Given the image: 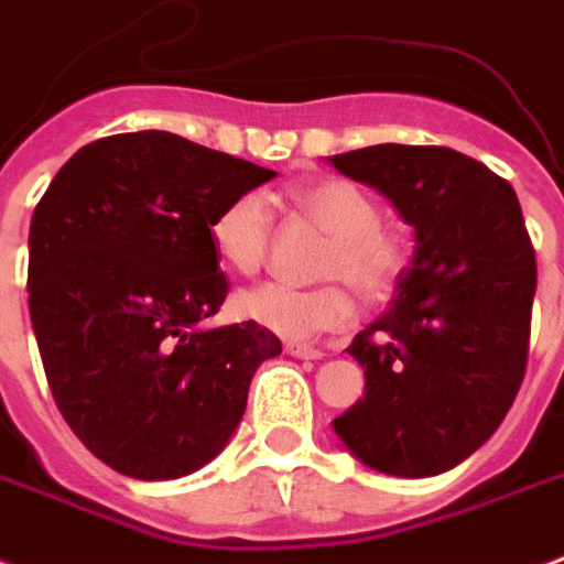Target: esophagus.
<instances>
[{"instance_id": "34e87169", "label": "esophagus", "mask_w": 564, "mask_h": 564, "mask_svg": "<svg viewBox=\"0 0 564 564\" xmlns=\"http://www.w3.org/2000/svg\"><path fill=\"white\" fill-rule=\"evenodd\" d=\"M286 352L295 358H323V349L319 346H311V344H286Z\"/></svg>"}]
</instances>
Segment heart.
Wrapping results in <instances>:
<instances>
[{
	"mask_svg": "<svg viewBox=\"0 0 564 564\" xmlns=\"http://www.w3.org/2000/svg\"><path fill=\"white\" fill-rule=\"evenodd\" d=\"M299 212L332 236L319 262V278L328 283L299 290L290 283H260L239 293L236 307L248 323L281 337H314L346 328L358 314V293L379 302L398 290L412 262L406 229L379 220L377 199L346 178H319L293 191ZM271 203L260 191L232 197L212 218L208 236L224 265L257 271L269 257Z\"/></svg>",
	"mask_w": 564,
	"mask_h": 564,
	"instance_id": "1",
	"label": "heart"
}]
</instances>
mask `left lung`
<instances>
[{
  "instance_id": "left-lung-1",
  "label": "left lung",
  "mask_w": 564,
  "mask_h": 564,
  "mask_svg": "<svg viewBox=\"0 0 564 564\" xmlns=\"http://www.w3.org/2000/svg\"><path fill=\"white\" fill-rule=\"evenodd\" d=\"M415 227L394 304L358 332L365 398L335 433L370 469L427 478L463 463L511 410L529 356L538 265L514 187L445 145L335 154Z\"/></svg>"
}]
</instances>
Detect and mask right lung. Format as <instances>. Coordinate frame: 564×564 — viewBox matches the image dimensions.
Wrapping results in <instances>:
<instances>
[{
    "label": "right lung",
    "instance_id": "add662e5",
    "mask_svg": "<svg viewBox=\"0 0 564 564\" xmlns=\"http://www.w3.org/2000/svg\"><path fill=\"white\" fill-rule=\"evenodd\" d=\"M274 176L178 133H112L35 206L26 290L44 373L62 419L116 473H197L239 427L257 367L281 356L257 323L199 325L229 286L212 218Z\"/></svg>",
    "mask_w": 564,
    "mask_h": 564
}]
</instances>
